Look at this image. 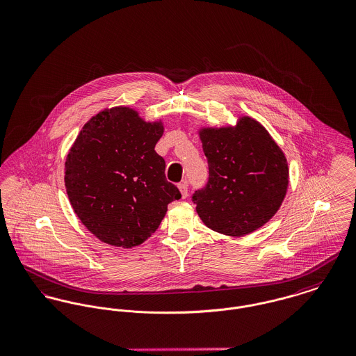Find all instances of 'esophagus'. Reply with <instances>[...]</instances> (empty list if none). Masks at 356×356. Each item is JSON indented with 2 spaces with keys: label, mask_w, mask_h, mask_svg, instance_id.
I'll return each mask as SVG.
<instances>
[{
  "label": "esophagus",
  "mask_w": 356,
  "mask_h": 356,
  "mask_svg": "<svg viewBox=\"0 0 356 356\" xmlns=\"http://www.w3.org/2000/svg\"><path fill=\"white\" fill-rule=\"evenodd\" d=\"M177 187H179V190L181 192V196H183V197H187V195H188V184H187V181L180 183Z\"/></svg>",
  "instance_id": "esophagus-1"
}]
</instances>
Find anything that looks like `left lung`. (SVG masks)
Returning a JSON list of instances; mask_svg holds the SVG:
<instances>
[{
    "mask_svg": "<svg viewBox=\"0 0 356 356\" xmlns=\"http://www.w3.org/2000/svg\"><path fill=\"white\" fill-rule=\"evenodd\" d=\"M200 139L209 180L192 202L204 225L240 237L267 223L289 186L286 157L268 131L245 116L236 127L203 129Z\"/></svg>",
    "mask_w": 356,
    "mask_h": 356,
    "instance_id": "1",
    "label": "left lung"
}]
</instances>
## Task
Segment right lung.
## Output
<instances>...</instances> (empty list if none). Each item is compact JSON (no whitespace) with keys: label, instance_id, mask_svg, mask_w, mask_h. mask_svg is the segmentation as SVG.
Returning a JSON list of instances; mask_svg holds the SVG:
<instances>
[{"label":"right lung","instance_id":"add662e5","mask_svg":"<svg viewBox=\"0 0 356 356\" xmlns=\"http://www.w3.org/2000/svg\"><path fill=\"white\" fill-rule=\"evenodd\" d=\"M164 133L127 107L102 111L83 127L65 164L69 200L82 223L110 245L142 244L181 197L154 150Z\"/></svg>","mask_w":356,"mask_h":356}]
</instances>
